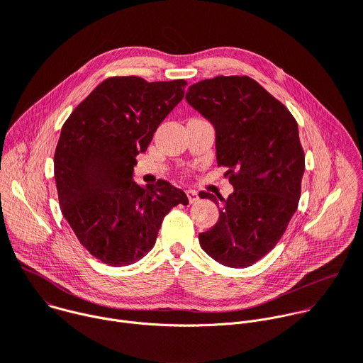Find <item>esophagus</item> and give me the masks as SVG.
Here are the masks:
<instances>
[{"label": "esophagus", "mask_w": 363, "mask_h": 363, "mask_svg": "<svg viewBox=\"0 0 363 363\" xmlns=\"http://www.w3.org/2000/svg\"><path fill=\"white\" fill-rule=\"evenodd\" d=\"M185 192H186V196H188V199H189L191 203H194V202H196V201L199 199L196 191H194V189H186Z\"/></svg>", "instance_id": "obj_1"}]
</instances>
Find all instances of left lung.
Returning <instances> with one entry per match:
<instances>
[{"mask_svg": "<svg viewBox=\"0 0 363 363\" xmlns=\"http://www.w3.org/2000/svg\"><path fill=\"white\" fill-rule=\"evenodd\" d=\"M185 99L216 126L217 164L234 186L227 199L199 192L220 206L199 244L216 262L245 269L276 247L297 210L304 172L297 122L248 76L201 80Z\"/></svg>", "mask_w": 363, "mask_h": 363, "instance_id": "left-lung-1", "label": "left lung"}]
</instances>
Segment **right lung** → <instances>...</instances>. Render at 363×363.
<instances>
[{
  "label": "right lung",
  "mask_w": 363,
  "mask_h": 363,
  "mask_svg": "<svg viewBox=\"0 0 363 363\" xmlns=\"http://www.w3.org/2000/svg\"><path fill=\"white\" fill-rule=\"evenodd\" d=\"M184 79L146 82L138 76L103 80L62 128L55 178L65 218L82 245L101 263L133 264L155 245L165 216L185 192L158 179L146 188L132 178L161 122L182 100Z\"/></svg>",
  "instance_id": "add662e5"
}]
</instances>
